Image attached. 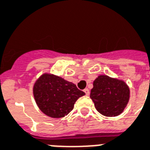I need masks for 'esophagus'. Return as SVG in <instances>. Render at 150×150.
<instances>
[{
	"label": "esophagus",
	"instance_id": "esophagus-1",
	"mask_svg": "<svg viewBox=\"0 0 150 150\" xmlns=\"http://www.w3.org/2000/svg\"><path fill=\"white\" fill-rule=\"evenodd\" d=\"M83 91L85 92L86 96H89V94H90V91H89V90H88V88H85V89L83 90Z\"/></svg>",
	"mask_w": 150,
	"mask_h": 150
}]
</instances>
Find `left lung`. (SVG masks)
I'll list each match as a JSON object with an SVG mask.
<instances>
[{
  "mask_svg": "<svg viewBox=\"0 0 150 150\" xmlns=\"http://www.w3.org/2000/svg\"><path fill=\"white\" fill-rule=\"evenodd\" d=\"M90 97L98 112L105 117H116L127 106L130 89L125 81L100 75L94 81Z\"/></svg>",
  "mask_w": 150,
  "mask_h": 150,
  "instance_id": "8db88e82",
  "label": "left lung"
}]
</instances>
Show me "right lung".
<instances>
[{"mask_svg": "<svg viewBox=\"0 0 150 150\" xmlns=\"http://www.w3.org/2000/svg\"><path fill=\"white\" fill-rule=\"evenodd\" d=\"M33 92L39 109L52 118L67 116L76 100L85 95L74 83L50 74H42L36 81Z\"/></svg>", "mask_w": 150, "mask_h": 150, "instance_id": "add662e5", "label": "right lung"}]
</instances>
